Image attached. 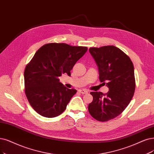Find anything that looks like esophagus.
Instances as JSON below:
<instances>
[{"mask_svg":"<svg viewBox=\"0 0 154 154\" xmlns=\"http://www.w3.org/2000/svg\"><path fill=\"white\" fill-rule=\"evenodd\" d=\"M79 91L81 93H82V94H87V93H88V91L87 90H86V89H79Z\"/></svg>","mask_w":154,"mask_h":154,"instance_id":"obj_1","label":"esophagus"}]
</instances>
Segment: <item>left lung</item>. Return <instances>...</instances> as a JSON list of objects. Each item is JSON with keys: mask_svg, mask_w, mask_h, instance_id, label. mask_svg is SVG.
Returning a JSON list of instances; mask_svg holds the SVG:
<instances>
[{"mask_svg": "<svg viewBox=\"0 0 154 154\" xmlns=\"http://www.w3.org/2000/svg\"><path fill=\"white\" fill-rule=\"evenodd\" d=\"M89 51L98 67L100 82H107L109 91L91 92L93 100L88 110L96 120L106 122L120 115L132 100L136 86L134 66L129 57L114 45L91 48Z\"/></svg>", "mask_w": 154, "mask_h": 154, "instance_id": "1", "label": "left lung"}]
</instances>
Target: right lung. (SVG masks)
<instances>
[{
  "label": "right lung",
  "mask_w": 154,
  "mask_h": 154,
  "mask_svg": "<svg viewBox=\"0 0 154 154\" xmlns=\"http://www.w3.org/2000/svg\"><path fill=\"white\" fill-rule=\"evenodd\" d=\"M88 48L65 43L46 44L38 49L24 72L25 91L32 107L41 116L52 118L65 111L74 89L60 82L63 73L70 76L75 63Z\"/></svg>",
  "instance_id": "right-lung-1"
}]
</instances>
